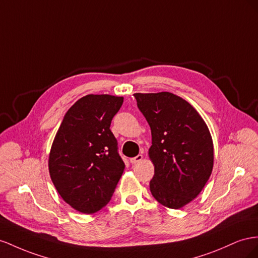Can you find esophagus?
Masks as SVG:
<instances>
[{
  "label": "esophagus",
  "mask_w": 258,
  "mask_h": 258,
  "mask_svg": "<svg viewBox=\"0 0 258 258\" xmlns=\"http://www.w3.org/2000/svg\"><path fill=\"white\" fill-rule=\"evenodd\" d=\"M142 160H143V156H142V154H138V156H136L134 158H131L130 162L132 164H136V163H139V162H141Z\"/></svg>",
  "instance_id": "obj_1"
}]
</instances>
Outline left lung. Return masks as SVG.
I'll use <instances>...</instances> for the list:
<instances>
[{"mask_svg":"<svg viewBox=\"0 0 258 258\" xmlns=\"http://www.w3.org/2000/svg\"><path fill=\"white\" fill-rule=\"evenodd\" d=\"M134 96L151 130V194L164 207L180 209L201 192L212 174L214 148L210 131L197 110L172 93Z\"/></svg>","mask_w":258,"mask_h":258,"instance_id":"1","label":"left lung"}]
</instances>
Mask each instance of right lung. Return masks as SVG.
I'll return each mask as SVG.
<instances>
[{"instance_id": "right-lung-1", "label": "right lung", "mask_w": 258, "mask_h": 258, "mask_svg": "<svg viewBox=\"0 0 258 258\" xmlns=\"http://www.w3.org/2000/svg\"><path fill=\"white\" fill-rule=\"evenodd\" d=\"M122 104L123 97L86 95L64 114L51 146V181L63 201L84 214L110 201L125 168L110 130Z\"/></svg>"}]
</instances>
